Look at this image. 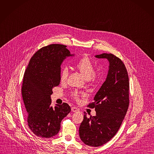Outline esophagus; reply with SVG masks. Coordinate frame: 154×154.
<instances>
[{
  "mask_svg": "<svg viewBox=\"0 0 154 154\" xmlns=\"http://www.w3.org/2000/svg\"><path fill=\"white\" fill-rule=\"evenodd\" d=\"M71 110H72V112H79V111H80L79 109L75 107V106L72 107Z\"/></svg>",
  "mask_w": 154,
  "mask_h": 154,
  "instance_id": "esophagus-1",
  "label": "esophagus"
}]
</instances>
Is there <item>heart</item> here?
<instances>
[{
    "label": "heart",
    "mask_w": 154,
    "mask_h": 154,
    "mask_svg": "<svg viewBox=\"0 0 154 154\" xmlns=\"http://www.w3.org/2000/svg\"><path fill=\"white\" fill-rule=\"evenodd\" d=\"M75 67L79 70L80 72L83 75L86 79H91L95 77L94 72V65L91 60L88 57H84L79 59L75 64ZM68 75V70L64 67L60 72L59 79L61 83H65L67 81ZM81 93L78 91H74L72 96L75 100H79Z\"/></svg>",
    "instance_id": "obj_1"
}]
</instances>
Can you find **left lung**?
I'll return each mask as SVG.
<instances>
[{"label":"left lung","instance_id":"8db88e82","mask_svg":"<svg viewBox=\"0 0 154 154\" xmlns=\"http://www.w3.org/2000/svg\"><path fill=\"white\" fill-rule=\"evenodd\" d=\"M95 57L108 59L109 70L94 102L88 105L95 108L96 116L87 118L84 112L79 136L84 144L97 147L106 144L119 130L129 107V83L126 68L119 58L111 53Z\"/></svg>","mask_w":154,"mask_h":154}]
</instances>
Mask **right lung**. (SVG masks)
<instances>
[{
  "label": "right lung",
  "instance_id": "add662e5",
  "mask_svg": "<svg viewBox=\"0 0 154 154\" xmlns=\"http://www.w3.org/2000/svg\"><path fill=\"white\" fill-rule=\"evenodd\" d=\"M66 46L53 44L39 49L31 58L25 72L22 94L27 112V123L35 135L56 136L60 122L71 111L66 103L51 106L53 88L60 84V66L71 54Z\"/></svg>",
  "mask_w": 154,
  "mask_h": 154
}]
</instances>
